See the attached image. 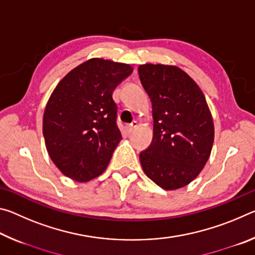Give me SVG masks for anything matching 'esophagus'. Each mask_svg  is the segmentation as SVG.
<instances>
[{
  "label": "esophagus",
  "instance_id": "esophagus-1",
  "mask_svg": "<svg viewBox=\"0 0 255 255\" xmlns=\"http://www.w3.org/2000/svg\"><path fill=\"white\" fill-rule=\"evenodd\" d=\"M137 127H138V123H137V122H132L131 124L127 125V127H126V129H127V132H128V133L132 132L133 130H135V129H136Z\"/></svg>",
  "mask_w": 255,
  "mask_h": 255
}]
</instances>
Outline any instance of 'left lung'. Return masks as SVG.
I'll return each mask as SVG.
<instances>
[{
	"instance_id": "left-lung-1",
	"label": "left lung",
	"mask_w": 255,
	"mask_h": 255,
	"mask_svg": "<svg viewBox=\"0 0 255 255\" xmlns=\"http://www.w3.org/2000/svg\"><path fill=\"white\" fill-rule=\"evenodd\" d=\"M140 82L152 101L153 141L139 155L144 173L164 190L192 182L213 148L215 128L198 84L175 65L143 64Z\"/></svg>"
}]
</instances>
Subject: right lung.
Masks as SVG:
<instances>
[{
	"label": "right lung",
	"instance_id": "1",
	"mask_svg": "<svg viewBox=\"0 0 255 255\" xmlns=\"http://www.w3.org/2000/svg\"><path fill=\"white\" fill-rule=\"evenodd\" d=\"M132 70L110 59H88L68 72L50 94L42 133L50 159L64 175L86 182L107 169L123 139L112 93Z\"/></svg>",
	"mask_w": 255,
	"mask_h": 255
}]
</instances>
